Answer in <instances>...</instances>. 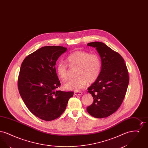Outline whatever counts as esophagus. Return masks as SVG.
Masks as SVG:
<instances>
[{
  "label": "esophagus",
  "instance_id": "1",
  "mask_svg": "<svg viewBox=\"0 0 148 148\" xmlns=\"http://www.w3.org/2000/svg\"><path fill=\"white\" fill-rule=\"evenodd\" d=\"M83 94V92H75L74 95H81Z\"/></svg>",
  "mask_w": 148,
  "mask_h": 148
}]
</instances>
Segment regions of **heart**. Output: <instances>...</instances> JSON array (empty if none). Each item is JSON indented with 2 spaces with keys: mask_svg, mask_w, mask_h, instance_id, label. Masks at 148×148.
Returning a JSON list of instances; mask_svg holds the SVG:
<instances>
[{
  "mask_svg": "<svg viewBox=\"0 0 148 148\" xmlns=\"http://www.w3.org/2000/svg\"><path fill=\"white\" fill-rule=\"evenodd\" d=\"M66 61L71 67L77 68V77L65 83L64 87L66 90L79 92L89 83L94 82L99 77L101 71V61L97 54H90L85 51H76L70 54ZM57 75L62 80L68 77V65L63 62L56 65Z\"/></svg>",
  "mask_w": 148,
  "mask_h": 148,
  "instance_id": "obj_1",
  "label": "heart"
}]
</instances>
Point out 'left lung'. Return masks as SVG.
<instances>
[{"mask_svg":"<svg viewBox=\"0 0 148 148\" xmlns=\"http://www.w3.org/2000/svg\"><path fill=\"white\" fill-rule=\"evenodd\" d=\"M100 56L101 71L98 79L88 88L94 99L86 108L96 118H104L115 113L121 106L127 92L129 77L124 59L104 43L89 42Z\"/></svg>","mask_w":148,"mask_h":148,"instance_id":"1","label":"left lung"}]
</instances>
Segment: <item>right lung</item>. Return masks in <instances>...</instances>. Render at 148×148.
I'll use <instances>...</instances> for the list:
<instances>
[{
    "instance_id": "1",
    "label": "right lung",
    "mask_w": 148,
    "mask_h": 148,
    "mask_svg": "<svg viewBox=\"0 0 148 148\" xmlns=\"http://www.w3.org/2000/svg\"><path fill=\"white\" fill-rule=\"evenodd\" d=\"M67 50L60 46H45L27 56L21 64L18 89L30 112L51 121L65 111L74 92L56 90L60 86L56 74V60Z\"/></svg>"
}]
</instances>
